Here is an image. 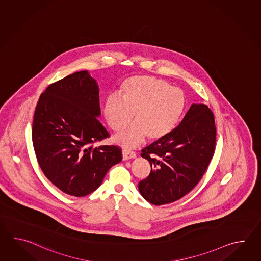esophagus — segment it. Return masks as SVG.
I'll use <instances>...</instances> for the list:
<instances>
[{
    "mask_svg": "<svg viewBox=\"0 0 261 261\" xmlns=\"http://www.w3.org/2000/svg\"><path fill=\"white\" fill-rule=\"evenodd\" d=\"M136 154L133 151H128V150L124 149L122 151L123 161H128L130 159H135Z\"/></svg>",
    "mask_w": 261,
    "mask_h": 261,
    "instance_id": "34e87169",
    "label": "esophagus"
}]
</instances>
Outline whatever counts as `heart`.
I'll return each mask as SVG.
<instances>
[{"mask_svg":"<svg viewBox=\"0 0 261 261\" xmlns=\"http://www.w3.org/2000/svg\"><path fill=\"white\" fill-rule=\"evenodd\" d=\"M185 107V97L180 89L161 78L138 75L127 79L122 86V99L107 98L103 114L108 126L119 130L114 137L124 147H134L144 141L164 138L177 125Z\"/></svg>","mask_w":261,"mask_h":261,"instance_id":"b5f03b06","label":"heart"}]
</instances>
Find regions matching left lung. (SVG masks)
<instances>
[{"label": "left lung", "mask_w": 261, "mask_h": 261, "mask_svg": "<svg viewBox=\"0 0 261 261\" xmlns=\"http://www.w3.org/2000/svg\"><path fill=\"white\" fill-rule=\"evenodd\" d=\"M216 136L211 109L205 105L190 106L176 128L142 150L141 155L151 165L149 175L138 184L144 200L167 204L194 189L214 155Z\"/></svg>", "instance_id": "8db88e82"}]
</instances>
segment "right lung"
Wrapping results in <instances>:
<instances>
[{"mask_svg": "<svg viewBox=\"0 0 261 261\" xmlns=\"http://www.w3.org/2000/svg\"><path fill=\"white\" fill-rule=\"evenodd\" d=\"M100 116L99 87L88 71L51 84L40 96L32 130L35 155L44 175L66 194H90L122 160L117 145L93 146L110 136Z\"/></svg>", "mask_w": 261, "mask_h": 261, "instance_id": "1", "label": "right lung"}]
</instances>
